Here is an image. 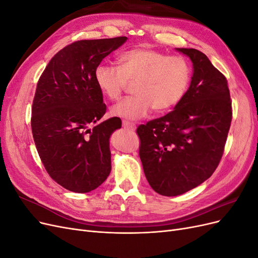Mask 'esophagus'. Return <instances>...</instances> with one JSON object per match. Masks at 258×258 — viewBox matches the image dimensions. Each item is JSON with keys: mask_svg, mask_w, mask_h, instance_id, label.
Here are the masks:
<instances>
[{"mask_svg": "<svg viewBox=\"0 0 258 258\" xmlns=\"http://www.w3.org/2000/svg\"><path fill=\"white\" fill-rule=\"evenodd\" d=\"M122 127L124 129H127V130H135L136 129V124L134 122L128 121V120H123L122 121Z\"/></svg>", "mask_w": 258, "mask_h": 258, "instance_id": "34e87169", "label": "esophagus"}]
</instances>
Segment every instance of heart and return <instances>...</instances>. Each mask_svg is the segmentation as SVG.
Instances as JSON below:
<instances>
[{
  "instance_id": "obj_1",
  "label": "heart",
  "mask_w": 258,
  "mask_h": 258,
  "mask_svg": "<svg viewBox=\"0 0 258 258\" xmlns=\"http://www.w3.org/2000/svg\"><path fill=\"white\" fill-rule=\"evenodd\" d=\"M118 67L100 63L95 70V82L108 100L119 99L129 82H136V96L116 103L112 115L137 120L153 108L157 113L172 110L186 96L191 81V67L183 56L151 48L136 47L118 56Z\"/></svg>"
}]
</instances>
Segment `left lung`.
Instances as JSON below:
<instances>
[{"instance_id":"obj_1","label":"left lung","mask_w":258,"mask_h":258,"mask_svg":"<svg viewBox=\"0 0 258 258\" xmlns=\"http://www.w3.org/2000/svg\"><path fill=\"white\" fill-rule=\"evenodd\" d=\"M176 50L192 62L188 91L173 111L137 129L147 181L156 192L168 197L188 191L213 174L232 118L226 77L204 52Z\"/></svg>"}]
</instances>
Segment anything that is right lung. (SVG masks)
<instances>
[{
    "label": "right lung",
    "instance_id": "1",
    "mask_svg": "<svg viewBox=\"0 0 258 258\" xmlns=\"http://www.w3.org/2000/svg\"><path fill=\"white\" fill-rule=\"evenodd\" d=\"M126 41H76L54 54L37 82L31 116L34 143L49 176L68 190L91 191L111 172L108 140L121 120L98 123L106 105L95 70Z\"/></svg>",
    "mask_w": 258,
    "mask_h": 258
}]
</instances>
